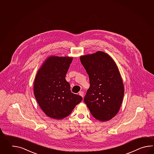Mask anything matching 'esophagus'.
Listing matches in <instances>:
<instances>
[{
	"instance_id": "1",
	"label": "esophagus",
	"mask_w": 154,
	"mask_h": 154,
	"mask_svg": "<svg viewBox=\"0 0 154 154\" xmlns=\"http://www.w3.org/2000/svg\"><path fill=\"white\" fill-rule=\"evenodd\" d=\"M79 94L80 96H81L82 97H84V92L83 91H80L79 92Z\"/></svg>"
}]
</instances>
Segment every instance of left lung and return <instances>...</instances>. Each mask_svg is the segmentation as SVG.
I'll list each match as a JSON object with an SVG mask.
<instances>
[{
    "instance_id": "obj_1",
    "label": "left lung",
    "mask_w": 154,
    "mask_h": 154,
    "mask_svg": "<svg viewBox=\"0 0 154 154\" xmlns=\"http://www.w3.org/2000/svg\"><path fill=\"white\" fill-rule=\"evenodd\" d=\"M80 59L90 84L84 102L94 118L108 121L118 113L125 93L118 66L111 56L102 51L80 56Z\"/></svg>"
}]
</instances>
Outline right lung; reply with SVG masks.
<instances>
[{"mask_svg": "<svg viewBox=\"0 0 154 154\" xmlns=\"http://www.w3.org/2000/svg\"><path fill=\"white\" fill-rule=\"evenodd\" d=\"M72 60L71 57L50 56L37 72L34 95L39 107L50 118L62 119L82 101V96L71 92L65 78Z\"/></svg>", "mask_w": 154, "mask_h": 154, "instance_id": "right-lung-1", "label": "right lung"}]
</instances>
